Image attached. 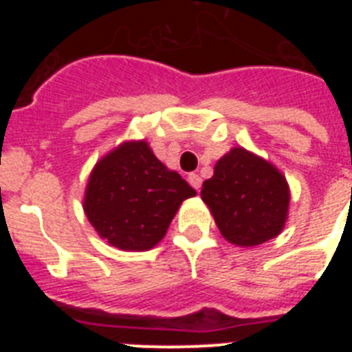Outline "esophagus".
Returning a JSON list of instances; mask_svg holds the SVG:
<instances>
[{
    "label": "esophagus",
    "mask_w": 352,
    "mask_h": 352,
    "mask_svg": "<svg viewBox=\"0 0 352 352\" xmlns=\"http://www.w3.org/2000/svg\"><path fill=\"white\" fill-rule=\"evenodd\" d=\"M188 183L194 186L195 190H199V188H201V185H203V179H201V176H199V174L190 173L188 174Z\"/></svg>",
    "instance_id": "34e87169"
}]
</instances>
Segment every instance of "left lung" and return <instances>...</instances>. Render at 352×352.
Wrapping results in <instances>:
<instances>
[{
	"label": "left lung",
	"instance_id": "obj_1",
	"mask_svg": "<svg viewBox=\"0 0 352 352\" xmlns=\"http://www.w3.org/2000/svg\"><path fill=\"white\" fill-rule=\"evenodd\" d=\"M201 197L229 243L256 247L282 232L291 194L275 166L247 149L232 148L203 183Z\"/></svg>",
	"mask_w": 352,
	"mask_h": 352
}]
</instances>
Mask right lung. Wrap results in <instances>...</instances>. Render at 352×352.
Segmentation results:
<instances>
[{
  "label": "right lung",
  "instance_id": "obj_1",
  "mask_svg": "<svg viewBox=\"0 0 352 352\" xmlns=\"http://www.w3.org/2000/svg\"><path fill=\"white\" fill-rule=\"evenodd\" d=\"M195 190L169 170L146 141H129L96 162L84 211L100 238L120 250H149L166 236L174 214Z\"/></svg>",
  "mask_w": 352,
  "mask_h": 352
}]
</instances>
